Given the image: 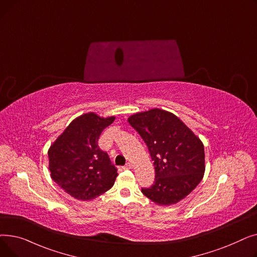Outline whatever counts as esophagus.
Wrapping results in <instances>:
<instances>
[{
  "instance_id": "1",
  "label": "esophagus",
  "mask_w": 257,
  "mask_h": 257,
  "mask_svg": "<svg viewBox=\"0 0 257 257\" xmlns=\"http://www.w3.org/2000/svg\"><path fill=\"white\" fill-rule=\"evenodd\" d=\"M123 169H124V170H130V169H132V165L128 163V164L125 165V167H123Z\"/></svg>"
}]
</instances>
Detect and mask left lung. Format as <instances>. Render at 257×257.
<instances>
[{"instance_id":"1","label":"left lung","mask_w":257,"mask_h":257,"mask_svg":"<svg viewBox=\"0 0 257 257\" xmlns=\"http://www.w3.org/2000/svg\"><path fill=\"white\" fill-rule=\"evenodd\" d=\"M149 149L155 182L142 193L157 205L170 206L190 195L205 172L204 145L174 113L153 108L128 117Z\"/></svg>"}]
</instances>
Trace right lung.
<instances>
[{
	"label": "right lung",
	"instance_id": "obj_1",
	"mask_svg": "<svg viewBox=\"0 0 257 257\" xmlns=\"http://www.w3.org/2000/svg\"><path fill=\"white\" fill-rule=\"evenodd\" d=\"M115 116L94 112L77 116L49 148L51 178L77 200L97 198L113 186L117 172L98 140Z\"/></svg>",
	"mask_w": 257,
	"mask_h": 257
}]
</instances>
